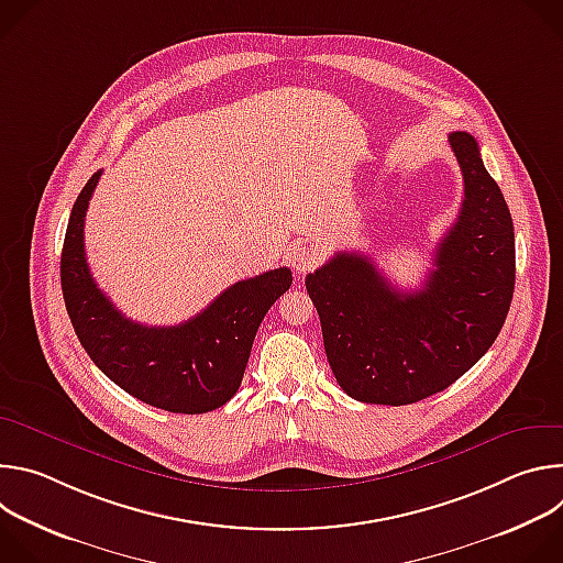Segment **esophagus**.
Instances as JSON below:
<instances>
[{"label":"esophagus","instance_id":"1","mask_svg":"<svg viewBox=\"0 0 563 563\" xmlns=\"http://www.w3.org/2000/svg\"><path fill=\"white\" fill-rule=\"evenodd\" d=\"M289 261H291V267L298 274H305V272H309L318 263V252L311 245H298V247L291 250Z\"/></svg>","mask_w":563,"mask_h":563}]
</instances>
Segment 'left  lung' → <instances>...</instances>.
Here are the masks:
<instances>
[{
    "mask_svg": "<svg viewBox=\"0 0 563 563\" xmlns=\"http://www.w3.org/2000/svg\"><path fill=\"white\" fill-rule=\"evenodd\" d=\"M448 142L463 174L456 222L417 291H400L356 252L305 278L330 367L361 404L408 406L450 387L499 336L515 291V227L476 140Z\"/></svg>",
    "mask_w": 563,
    "mask_h": 563,
    "instance_id": "obj_1",
    "label": "left lung"
}]
</instances>
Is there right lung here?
Segmentation results:
<instances>
[{
  "label": "right lung",
  "instance_id": "right-lung-1",
  "mask_svg": "<svg viewBox=\"0 0 563 563\" xmlns=\"http://www.w3.org/2000/svg\"><path fill=\"white\" fill-rule=\"evenodd\" d=\"M100 176H91L73 205L59 263L79 343L115 385L146 406L176 415L224 406L243 380L265 313L291 287V272L280 267L240 280L180 325H140L102 294L87 263L85 218Z\"/></svg>",
  "mask_w": 563,
  "mask_h": 563
}]
</instances>
